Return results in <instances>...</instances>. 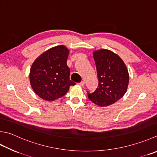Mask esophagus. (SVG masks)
<instances>
[{"label":"esophagus","mask_w":157,"mask_h":157,"mask_svg":"<svg viewBox=\"0 0 157 157\" xmlns=\"http://www.w3.org/2000/svg\"><path fill=\"white\" fill-rule=\"evenodd\" d=\"M78 85H79V86H82V87H84V82L82 81V82H81L78 83Z\"/></svg>","instance_id":"34e87169"}]
</instances>
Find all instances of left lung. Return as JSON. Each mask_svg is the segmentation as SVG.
<instances>
[{
	"label": "left lung",
	"mask_w": 157,
	"mask_h": 157,
	"mask_svg": "<svg viewBox=\"0 0 157 157\" xmlns=\"http://www.w3.org/2000/svg\"><path fill=\"white\" fill-rule=\"evenodd\" d=\"M99 85L94 93L88 92L92 102L100 107L114 103L127 90L129 75L124 63L113 52L102 49L93 52Z\"/></svg>",
	"instance_id": "obj_1"
}]
</instances>
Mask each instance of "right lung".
<instances>
[{
    "instance_id": "right-lung-1",
    "label": "right lung",
    "mask_w": 157,
    "mask_h": 157,
    "mask_svg": "<svg viewBox=\"0 0 157 157\" xmlns=\"http://www.w3.org/2000/svg\"><path fill=\"white\" fill-rule=\"evenodd\" d=\"M69 50L64 45L49 49L36 58L30 71V82L36 94L45 101L64 96L75 82L70 80L67 64Z\"/></svg>"
}]
</instances>
